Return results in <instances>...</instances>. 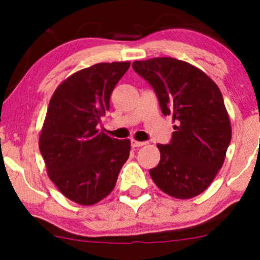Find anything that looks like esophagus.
Segmentation results:
<instances>
[{
    "mask_svg": "<svg viewBox=\"0 0 260 260\" xmlns=\"http://www.w3.org/2000/svg\"><path fill=\"white\" fill-rule=\"evenodd\" d=\"M131 145H132V147H135V148H138V147L145 146V145H146V142H140V141L132 140V141H131Z\"/></svg>",
    "mask_w": 260,
    "mask_h": 260,
    "instance_id": "1",
    "label": "esophagus"
}]
</instances>
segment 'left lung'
Listing matches in <instances>:
<instances>
[{
    "mask_svg": "<svg viewBox=\"0 0 260 260\" xmlns=\"http://www.w3.org/2000/svg\"><path fill=\"white\" fill-rule=\"evenodd\" d=\"M133 70L156 91L175 132L169 145H157L161 159L149 170L167 195L191 199L210 186L224 164L232 125L219 86L193 65L174 57L135 61Z\"/></svg>",
    "mask_w": 260,
    "mask_h": 260,
    "instance_id": "8db88e82",
    "label": "left lung"
}]
</instances>
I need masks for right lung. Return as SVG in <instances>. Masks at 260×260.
I'll return each mask as SVG.
<instances>
[{
  "instance_id": "add662e5",
  "label": "right lung",
  "mask_w": 260,
  "mask_h": 260,
  "mask_svg": "<svg viewBox=\"0 0 260 260\" xmlns=\"http://www.w3.org/2000/svg\"><path fill=\"white\" fill-rule=\"evenodd\" d=\"M129 65L99 62L79 70L50 99L39 148L50 180L79 205H94L108 196L129 157V140H115L96 128Z\"/></svg>"
}]
</instances>
